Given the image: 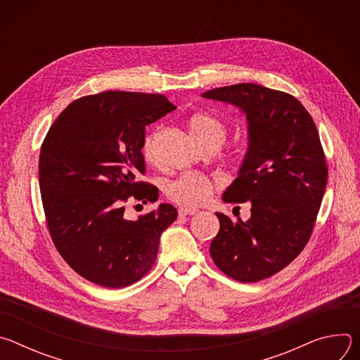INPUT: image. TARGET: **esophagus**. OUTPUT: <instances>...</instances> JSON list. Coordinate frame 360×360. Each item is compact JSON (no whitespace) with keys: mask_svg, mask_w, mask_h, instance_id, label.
I'll return each mask as SVG.
<instances>
[{"mask_svg":"<svg viewBox=\"0 0 360 360\" xmlns=\"http://www.w3.org/2000/svg\"><path fill=\"white\" fill-rule=\"evenodd\" d=\"M178 212H179V215L185 217V215H195V214H198V210H195V208H179Z\"/></svg>","mask_w":360,"mask_h":360,"instance_id":"34e87169","label":"esophagus"}]
</instances>
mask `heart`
<instances>
[{"instance_id":"b5f03b06","label":"heart","mask_w":360,"mask_h":360,"mask_svg":"<svg viewBox=\"0 0 360 360\" xmlns=\"http://www.w3.org/2000/svg\"><path fill=\"white\" fill-rule=\"evenodd\" d=\"M189 129L195 141L202 148H207L211 145L221 148V145L226 141L228 136V128L225 122L210 114L193 115L189 121ZM161 134L162 129L157 128L149 131L143 138L142 153L145 160L149 162H153L157 160V150ZM246 158V146H238L232 152V160L236 164L245 162ZM218 186L219 182L207 174L184 172L182 175L167 184L165 193L167 198L174 203L181 205L184 208H195L207 202L211 198V195L218 189Z\"/></svg>"}]
</instances>
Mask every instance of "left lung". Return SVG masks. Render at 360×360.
Returning a JSON list of instances; mask_svg holds the SVG:
<instances>
[{"label": "left lung", "instance_id": "1", "mask_svg": "<svg viewBox=\"0 0 360 360\" xmlns=\"http://www.w3.org/2000/svg\"><path fill=\"white\" fill-rule=\"evenodd\" d=\"M245 111L248 158L224 193L250 202V218L233 222L217 212L219 232L210 253L229 278L250 283L286 268L309 242L328 181L316 125L290 94L258 84H235L202 94Z\"/></svg>", "mask_w": 360, "mask_h": 360}]
</instances>
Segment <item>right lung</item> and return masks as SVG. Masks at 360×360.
I'll list each match as a JSON object with an SVG mask.
<instances>
[{"instance_id": "1", "label": "right lung", "mask_w": 360, "mask_h": 360, "mask_svg": "<svg viewBox=\"0 0 360 360\" xmlns=\"http://www.w3.org/2000/svg\"><path fill=\"white\" fill-rule=\"evenodd\" d=\"M176 107L161 94L104 91L60 114L39 152L46 228L63 259L86 281L124 288L155 264L161 233L176 219L169 203L124 217L129 200L153 202L158 188L139 181L145 127Z\"/></svg>"}]
</instances>
